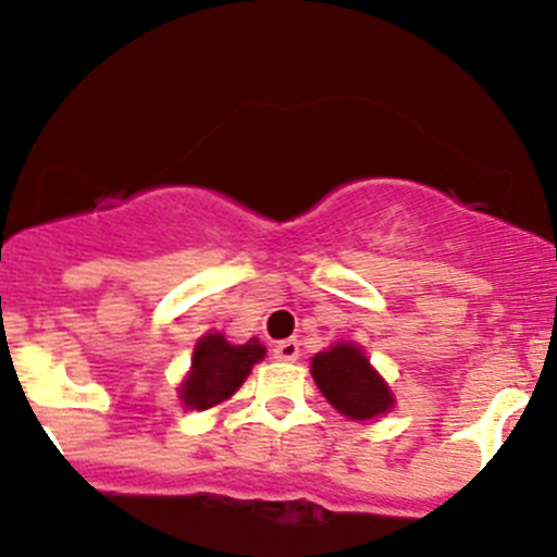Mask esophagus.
Returning <instances> with one entry per match:
<instances>
[{
    "instance_id": "esophagus-1",
    "label": "esophagus",
    "mask_w": 557,
    "mask_h": 557,
    "mask_svg": "<svg viewBox=\"0 0 557 557\" xmlns=\"http://www.w3.org/2000/svg\"><path fill=\"white\" fill-rule=\"evenodd\" d=\"M272 356L277 358V361H296L299 358V342L296 339H283L274 345Z\"/></svg>"
}]
</instances>
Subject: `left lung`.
<instances>
[{
	"label": "left lung",
	"instance_id": "1",
	"mask_svg": "<svg viewBox=\"0 0 557 557\" xmlns=\"http://www.w3.org/2000/svg\"><path fill=\"white\" fill-rule=\"evenodd\" d=\"M312 380L331 407L350 420H372L393 407L391 387L352 342H339L312 358Z\"/></svg>",
	"mask_w": 557,
	"mask_h": 557
}]
</instances>
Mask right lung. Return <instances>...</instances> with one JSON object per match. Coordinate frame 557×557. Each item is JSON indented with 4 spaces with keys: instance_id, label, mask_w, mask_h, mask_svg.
<instances>
[{
    "instance_id": "right-lung-1",
    "label": "right lung",
    "mask_w": 557,
    "mask_h": 557,
    "mask_svg": "<svg viewBox=\"0 0 557 557\" xmlns=\"http://www.w3.org/2000/svg\"><path fill=\"white\" fill-rule=\"evenodd\" d=\"M267 356L258 339L232 345L223 334H205L194 347L188 377L180 385V401L188 409H210L239 391L250 369Z\"/></svg>"
}]
</instances>
